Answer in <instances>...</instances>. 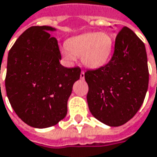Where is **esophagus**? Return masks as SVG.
<instances>
[{"label":"esophagus","mask_w":157,"mask_h":157,"mask_svg":"<svg viewBox=\"0 0 157 157\" xmlns=\"http://www.w3.org/2000/svg\"><path fill=\"white\" fill-rule=\"evenodd\" d=\"M80 78L82 79V80H84V72H83V71H82V72H81Z\"/></svg>","instance_id":"obj_1"}]
</instances>
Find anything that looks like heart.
I'll return each mask as SVG.
<instances>
[{
  "instance_id": "obj_1",
  "label": "heart",
  "mask_w": 157,
  "mask_h": 157,
  "mask_svg": "<svg viewBox=\"0 0 157 157\" xmlns=\"http://www.w3.org/2000/svg\"><path fill=\"white\" fill-rule=\"evenodd\" d=\"M114 41L107 33L91 32L74 36L67 40L63 48L65 57L74 61L81 56L82 62L90 69H98L109 61Z\"/></svg>"
}]
</instances>
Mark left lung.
Wrapping results in <instances>:
<instances>
[{
	"label": "left lung",
	"mask_w": 157,
	"mask_h": 157,
	"mask_svg": "<svg viewBox=\"0 0 157 157\" xmlns=\"http://www.w3.org/2000/svg\"><path fill=\"white\" fill-rule=\"evenodd\" d=\"M87 102L93 116L110 127L131 120L148 88L149 73L145 44L128 27L116 36L114 53L104 66L84 74Z\"/></svg>",
	"instance_id": "8db88e82"
}]
</instances>
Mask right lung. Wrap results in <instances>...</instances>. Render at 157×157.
Returning a JSON list of instances; mask_svg holds the SVG:
<instances>
[{
  "mask_svg": "<svg viewBox=\"0 0 157 157\" xmlns=\"http://www.w3.org/2000/svg\"><path fill=\"white\" fill-rule=\"evenodd\" d=\"M49 26L25 30L9 51L5 88L19 118L30 127L45 128L63 120L80 67L60 64L61 54Z\"/></svg>",
  "mask_w": 157,
  "mask_h": 157,
  "instance_id": "1",
  "label": "right lung"
}]
</instances>
